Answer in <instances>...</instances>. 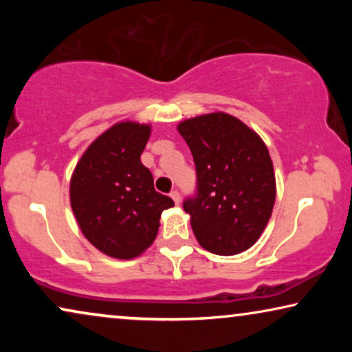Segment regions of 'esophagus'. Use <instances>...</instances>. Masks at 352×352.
<instances>
[{
  "instance_id": "34e87169",
  "label": "esophagus",
  "mask_w": 352,
  "mask_h": 352,
  "mask_svg": "<svg viewBox=\"0 0 352 352\" xmlns=\"http://www.w3.org/2000/svg\"><path fill=\"white\" fill-rule=\"evenodd\" d=\"M171 199L175 200L176 205L181 204V194H179V192H177V189H173L171 190Z\"/></svg>"
}]
</instances>
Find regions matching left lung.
I'll use <instances>...</instances> for the list:
<instances>
[{
	"mask_svg": "<svg viewBox=\"0 0 352 352\" xmlns=\"http://www.w3.org/2000/svg\"><path fill=\"white\" fill-rule=\"evenodd\" d=\"M177 131L195 163L194 195L182 201L201 247L237 254L259 239L276 201L272 160L261 138L232 115L182 122Z\"/></svg>",
	"mask_w": 352,
	"mask_h": 352,
	"instance_id": "obj_1",
	"label": "left lung"
}]
</instances>
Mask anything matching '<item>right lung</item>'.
I'll return each instance as SVG.
<instances>
[{
	"label": "right lung",
	"mask_w": 352,
	"mask_h": 352,
	"mask_svg": "<svg viewBox=\"0 0 352 352\" xmlns=\"http://www.w3.org/2000/svg\"><path fill=\"white\" fill-rule=\"evenodd\" d=\"M151 126L118 123L83 153L70 182V204L85 237L118 259L141 254L155 240L163 210L175 205L153 187L141 163Z\"/></svg>",
	"instance_id": "1"
}]
</instances>
